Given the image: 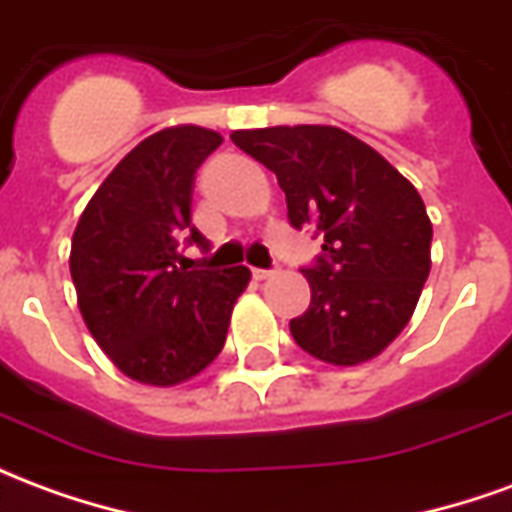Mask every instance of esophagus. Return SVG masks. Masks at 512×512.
I'll use <instances>...</instances> for the list:
<instances>
[{"instance_id": "34e87169", "label": "esophagus", "mask_w": 512, "mask_h": 512, "mask_svg": "<svg viewBox=\"0 0 512 512\" xmlns=\"http://www.w3.org/2000/svg\"><path fill=\"white\" fill-rule=\"evenodd\" d=\"M277 274V268H252V277L255 279H271Z\"/></svg>"}]
</instances>
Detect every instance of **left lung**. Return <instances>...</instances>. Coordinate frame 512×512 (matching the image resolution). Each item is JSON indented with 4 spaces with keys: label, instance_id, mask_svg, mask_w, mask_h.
Instances as JSON below:
<instances>
[{
    "label": "left lung",
    "instance_id": "obj_1",
    "mask_svg": "<svg viewBox=\"0 0 512 512\" xmlns=\"http://www.w3.org/2000/svg\"><path fill=\"white\" fill-rule=\"evenodd\" d=\"M230 139L277 175L290 224L323 235V255L301 271L312 299L290 321L293 340L340 367L381 354L430 274L433 227L419 191L343 128H252Z\"/></svg>",
    "mask_w": 512,
    "mask_h": 512
}]
</instances>
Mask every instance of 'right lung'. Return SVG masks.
Listing matches in <instances>:
<instances>
[{"mask_svg": "<svg viewBox=\"0 0 512 512\" xmlns=\"http://www.w3.org/2000/svg\"><path fill=\"white\" fill-rule=\"evenodd\" d=\"M222 136L172 126L142 139L98 186L76 224L71 277L87 329L120 373L175 386L219 356L249 268L186 271L180 241L205 246L191 224L194 172Z\"/></svg>", "mask_w": 512, "mask_h": 512, "instance_id": "1", "label": "right lung"}]
</instances>
